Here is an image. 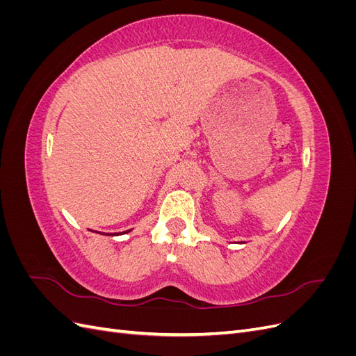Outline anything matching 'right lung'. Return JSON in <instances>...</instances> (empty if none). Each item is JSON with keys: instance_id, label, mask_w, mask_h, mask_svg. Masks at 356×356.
Segmentation results:
<instances>
[{"instance_id": "obj_1", "label": "right lung", "mask_w": 356, "mask_h": 356, "mask_svg": "<svg viewBox=\"0 0 356 356\" xmlns=\"http://www.w3.org/2000/svg\"><path fill=\"white\" fill-rule=\"evenodd\" d=\"M129 232H131V230H127V232H123V234H124V233H129ZM118 234H122V233H114L113 236H118Z\"/></svg>"}]
</instances>
